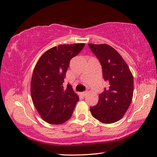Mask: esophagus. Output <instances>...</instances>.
Returning <instances> with one entry per match:
<instances>
[{"mask_svg": "<svg viewBox=\"0 0 157 157\" xmlns=\"http://www.w3.org/2000/svg\"><path fill=\"white\" fill-rule=\"evenodd\" d=\"M81 95H82V96H85V95H87V94H88V93H87V92H86V91H85V92H82V93H81Z\"/></svg>", "mask_w": 157, "mask_h": 157, "instance_id": "obj_1", "label": "esophagus"}]
</instances>
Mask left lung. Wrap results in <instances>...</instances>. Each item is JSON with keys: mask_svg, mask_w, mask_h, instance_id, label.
Masks as SVG:
<instances>
[{"mask_svg": "<svg viewBox=\"0 0 157 157\" xmlns=\"http://www.w3.org/2000/svg\"><path fill=\"white\" fill-rule=\"evenodd\" d=\"M102 66L103 76L109 89L99 96L95 106L90 107L93 117L103 124H112L123 117L130 105L134 93V78L121 56L107 44H89Z\"/></svg>", "mask_w": 157, "mask_h": 157, "instance_id": "obj_1", "label": "left lung"}]
</instances>
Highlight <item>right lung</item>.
Masks as SVG:
<instances>
[{"label": "right lung", "mask_w": 157, "mask_h": 157, "mask_svg": "<svg viewBox=\"0 0 157 157\" xmlns=\"http://www.w3.org/2000/svg\"><path fill=\"white\" fill-rule=\"evenodd\" d=\"M85 44H62L50 48L41 56L34 68L31 81V96L42 119L50 124H62L71 117L77 94L63 82L70 61Z\"/></svg>", "instance_id": "right-lung-1"}]
</instances>
